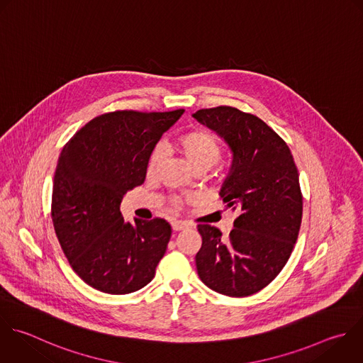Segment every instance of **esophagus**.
Wrapping results in <instances>:
<instances>
[{
	"mask_svg": "<svg viewBox=\"0 0 363 363\" xmlns=\"http://www.w3.org/2000/svg\"><path fill=\"white\" fill-rule=\"evenodd\" d=\"M186 227H187V224L183 223V221H177V220L172 221V228H173V231H180V230H183V228H186Z\"/></svg>",
	"mask_w": 363,
	"mask_h": 363,
	"instance_id": "1",
	"label": "esophagus"
}]
</instances>
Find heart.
<instances>
[{
	"mask_svg": "<svg viewBox=\"0 0 363 363\" xmlns=\"http://www.w3.org/2000/svg\"><path fill=\"white\" fill-rule=\"evenodd\" d=\"M179 150L186 157L187 163L193 170H207L221 156V145L217 136L207 129H193L183 133L177 140ZM163 159V150L157 146L149 156L146 163V174L150 177L155 174ZM183 199L174 197L172 200V206L174 210L180 208Z\"/></svg>",
	"mask_w": 363,
	"mask_h": 363,
	"instance_id": "heart-1",
	"label": "heart"
}]
</instances>
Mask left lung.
I'll list each match as a JSON object with an SVG mask.
<instances>
[{
  "label": "left lung",
  "instance_id": "1",
  "mask_svg": "<svg viewBox=\"0 0 363 363\" xmlns=\"http://www.w3.org/2000/svg\"><path fill=\"white\" fill-rule=\"evenodd\" d=\"M217 132L233 152L220 196L240 216L227 238L199 224L196 255L200 279L227 296H248L265 288L284 268L302 220L298 170L286 143L259 118L231 106L193 115Z\"/></svg>",
  "mask_w": 363,
  "mask_h": 363
}]
</instances>
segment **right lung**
Masks as SVG:
<instances>
[{
    "label": "right lung",
    "instance_id": "1",
    "mask_svg": "<svg viewBox=\"0 0 363 363\" xmlns=\"http://www.w3.org/2000/svg\"><path fill=\"white\" fill-rule=\"evenodd\" d=\"M183 112L104 113L60 155L51 204L55 234L72 269L98 291L129 294L155 277L172 227L163 218L126 223L121 203L145 182L150 153Z\"/></svg>",
    "mask_w": 363,
    "mask_h": 363
}]
</instances>
